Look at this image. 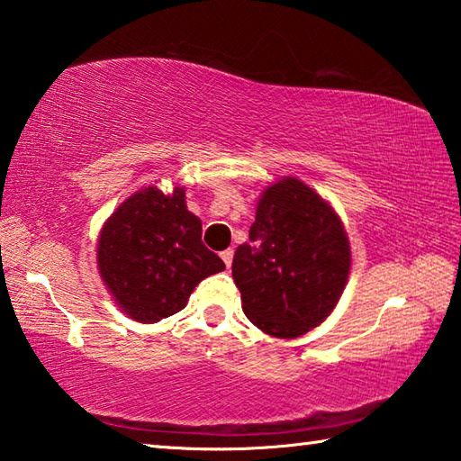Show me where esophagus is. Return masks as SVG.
<instances>
[{
    "mask_svg": "<svg viewBox=\"0 0 461 461\" xmlns=\"http://www.w3.org/2000/svg\"><path fill=\"white\" fill-rule=\"evenodd\" d=\"M232 257H234V250L232 249H227V250H222V253H221V258L224 260V265H227V268H230V265H232Z\"/></svg>",
    "mask_w": 461,
    "mask_h": 461,
    "instance_id": "1",
    "label": "esophagus"
}]
</instances>
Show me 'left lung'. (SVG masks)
<instances>
[{"label":"left lung","mask_w":461,"mask_h":461,"mask_svg":"<svg viewBox=\"0 0 461 461\" xmlns=\"http://www.w3.org/2000/svg\"><path fill=\"white\" fill-rule=\"evenodd\" d=\"M349 268V239L331 204L286 176L260 196L249 242L234 253L232 279L250 323L294 339L329 317Z\"/></svg>","instance_id":"1"}]
</instances>
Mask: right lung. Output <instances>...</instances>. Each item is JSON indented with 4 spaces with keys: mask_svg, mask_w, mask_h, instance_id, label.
I'll return each instance as SVG.
<instances>
[{
    "mask_svg": "<svg viewBox=\"0 0 461 461\" xmlns=\"http://www.w3.org/2000/svg\"><path fill=\"white\" fill-rule=\"evenodd\" d=\"M98 271L130 319L156 323L186 307L206 276L224 271L203 242V222L186 208L185 188L138 190L104 224Z\"/></svg>",
    "mask_w": 461,
    "mask_h": 461,
    "instance_id": "right-lung-1",
    "label": "right lung"
}]
</instances>
